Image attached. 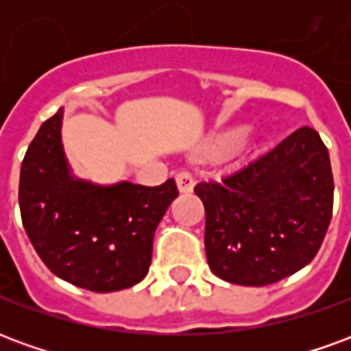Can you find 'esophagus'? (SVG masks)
I'll return each mask as SVG.
<instances>
[{
    "instance_id": "34e87169",
    "label": "esophagus",
    "mask_w": 351,
    "mask_h": 351,
    "mask_svg": "<svg viewBox=\"0 0 351 351\" xmlns=\"http://www.w3.org/2000/svg\"><path fill=\"white\" fill-rule=\"evenodd\" d=\"M176 186H178V191L180 193H190L191 190H193V184H195V180H193V176L188 173V171H180V173H176Z\"/></svg>"
}]
</instances>
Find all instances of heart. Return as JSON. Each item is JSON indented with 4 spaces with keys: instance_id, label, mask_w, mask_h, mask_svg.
Returning <instances> with one entry per match:
<instances>
[{
    "instance_id": "1",
    "label": "heart",
    "mask_w": 351,
    "mask_h": 351,
    "mask_svg": "<svg viewBox=\"0 0 351 351\" xmlns=\"http://www.w3.org/2000/svg\"><path fill=\"white\" fill-rule=\"evenodd\" d=\"M244 135V130H233L228 131V133H220V135H214L206 141V148L213 150V152H229L231 148H235L241 138Z\"/></svg>"
}]
</instances>
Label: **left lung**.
Listing matches in <instances>:
<instances>
[{
	"label": "left lung",
	"mask_w": 351,
	"mask_h": 351,
	"mask_svg": "<svg viewBox=\"0 0 351 351\" xmlns=\"http://www.w3.org/2000/svg\"><path fill=\"white\" fill-rule=\"evenodd\" d=\"M193 190L205 205L208 267L229 284L269 286L301 271L331 221L329 152L308 125Z\"/></svg>",
	"instance_id": "left-lung-1"
}]
</instances>
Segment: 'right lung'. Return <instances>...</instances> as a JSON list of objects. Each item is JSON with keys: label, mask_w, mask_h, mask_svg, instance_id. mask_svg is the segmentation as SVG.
I'll list each match as a JSON object with an SVG mask.
<instances>
[{"label": "right lung", "mask_w": 351, "mask_h": 351, "mask_svg": "<svg viewBox=\"0 0 351 351\" xmlns=\"http://www.w3.org/2000/svg\"><path fill=\"white\" fill-rule=\"evenodd\" d=\"M64 108L43 123L20 167L22 223L43 263L73 286L120 291L145 278L154 233L178 197L161 186L95 184L73 175L62 143Z\"/></svg>", "instance_id": "obj_1"}]
</instances>
